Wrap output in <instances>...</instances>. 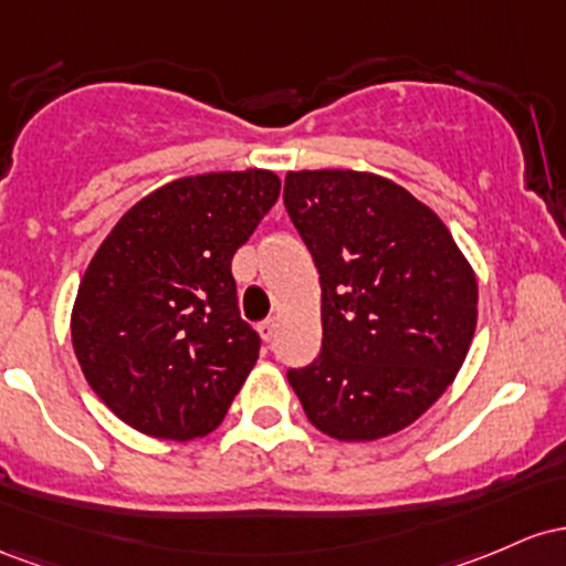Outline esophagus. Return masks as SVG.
<instances>
[{
    "label": "esophagus",
    "instance_id": "obj_1",
    "mask_svg": "<svg viewBox=\"0 0 566 566\" xmlns=\"http://www.w3.org/2000/svg\"><path fill=\"white\" fill-rule=\"evenodd\" d=\"M256 332H259V336H262L264 342H270L272 336H275V317H266V321L259 323Z\"/></svg>",
    "mask_w": 566,
    "mask_h": 566
}]
</instances>
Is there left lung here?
Listing matches in <instances>:
<instances>
[{"label":"left lung","instance_id":"1","mask_svg":"<svg viewBox=\"0 0 566 566\" xmlns=\"http://www.w3.org/2000/svg\"><path fill=\"white\" fill-rule=\"evenodd\" d=\"M283 202L321 275V355L289 368L304 415L339 441L398 433L471 350L473 266L424 202L377 174L291 170Z\"/></svg>","mask_w":566,"mask_h":566}]
</instances>
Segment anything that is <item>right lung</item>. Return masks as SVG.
Here are the masks:
<instances>
[{
    "instance_id": "right-lung-1",
    "label": "right lung",
    "mask_w": 566,
    "mask_h": 566,
    "mask_svg": "<svg viewBox=\"0 0 566 566\" xmlns=\"http://www.w3.org/2000/svg\"><path fill=\"white\" fill-rule=\"evenodd\" d=\"M281 195L272 170L184 176L138 200L87 264L72 310L82 374L125 424L192 441L259 358L232 256Z\"/></svg>"
}]
</instances>
